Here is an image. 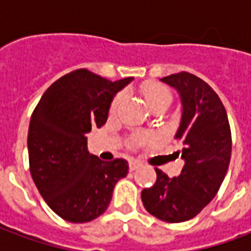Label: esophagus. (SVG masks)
Listing matches in <instances>:
<instances>
[{"label":"esophagus","mask_w":251,"mask_h":251,"mask_svg":"<svg viewBox=\"0 0 251 251\" xmlns=\"http://www.w3.org/2000/svg\"><path fill=\"white\" fill-rule=\"evenodd\" d=\"M142 164L140 163V161H137V160H131L130 164H129V168H130V171H134V169L140 168Z\"/></svg>","instance_id":"1"}]
</instances>
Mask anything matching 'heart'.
<instances>
[{
    "label": "heart",
    "mask_w": 251,
    "mask_h": 251,
    "mask_svg": "<svg viewBox=\"0 0 251 251\" xmlns=\"http://www.w3.org/2000/svg\"><path fill=\"white\" fill-rule=\"evenodd\" d=\"M142 95H144V99H145V102L151 109H154L156 106H160V104L171 103V94H169L167 88L160 86V84H147V86H144L142 87ZM122 99H124L122 95H118L114 99V102L111 104V111H115L118 109ZM152 140H154L153 136H142L138 138L137 142H147L152 141Z\"/></svg>",
    "instance_id": "1"
}]
</instances>
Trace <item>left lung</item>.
Returning <instances> with one entry per match:
<instances>
[{
	"mask_svg": "<svg viewBox=\"0 0 251 251\" xmlns=\"http://www.w3.org/2000/svg\"><path fill=\"white\" fill-rule=\"evenodd\" d=\"M160 80L180 97L181 118L175 138L183 144L176 153L184 167L174 179L154 168L156 183L142 189L141 199L149 214L179 223L192 219L215 198L230 164L231 131L225 106L204 80L188 72Z\"/></svg>",
	"mask_w": 251,
	"mask_h": 251,
	"instance_id": "1",
	"label": "left lung"
}]
</instances>
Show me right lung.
Returning a JSON list of instances; mask_svg holds the SVG:
<instances>
[{"instance_id": "1", "label": "right lung", "mask_w": 251, "mask_h": 251, "mask_svg": "<svg viewBox=\"0 0 251 251\" xmlns=\"http://www.w3.org/2000/svg\"><path fill=\"white\" fill-rule=\"evenodd\" d=\"M133 82H117L76 70L52 83L30 117L28 152L32 179L46 203L72 223H84L109 207L115 184L129 172L127 161H102L88 152L91 126L100 127L113 99Z\"/></svg>"}]
</instances>
